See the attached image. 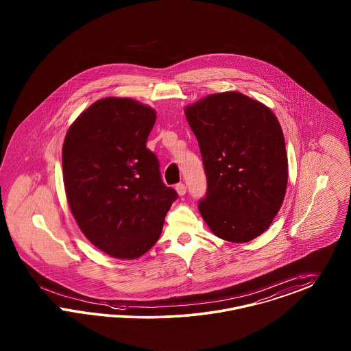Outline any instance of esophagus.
Returning a JSON list of instances; mask_svg holds the SVG:
<instances>
[{"instance_id": "obj_1", "label": "esophagus", "mask_w": 351, "mask_h": 351, "mask_svg": "<svg viewBox=\"0 0 351 351\" xmlns=\"http://www.w3.org/2000/svg\"><path fill=\"white\" fill-rule=\"evenodd\" d=\"M176 191H178L179 195H184V194L186 193V186H185V184L179 182V184L176 185Z\"/></svg>"}]
</instances>
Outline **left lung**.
Segmentation results:
<instances>
[{
    "label": "left lung",
    "mask_w": 351,
    "mask_h": 351,
    "mask_svg": "<svg viewBox=\"0 0 351 351\" xmlns=\"http://www.w3.org/2000/svg\"><path fill=\"white\" fill-rule=\"evenodd\" d=\"M205 167L198 208L215 236L247 242L282 205L288 158L282 130L263 104L239 92L206 97L185 109Z\"/></svg>",
    "instance_id": "left-lung-1"
}]
</instances>
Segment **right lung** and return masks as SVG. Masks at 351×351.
<instances>
[{
    "mask_svg": "<svg viewBox=\"0 0 351 351\" xmlns=\"http://www.w3.org/2000/svg\"><path fill=\"white\" fill-rule=\"evenodd\" d=\"M156 119L149 106L108 97L85 110L64 138L63 182L73 217L85 237L114 258L145 254L179 197L146 147Z\"/></svg>",
    "mask_w": 351,
    "mask_h": 351,
    "instance_id": "1",
    "label": "right lung"
}]
</instances>
